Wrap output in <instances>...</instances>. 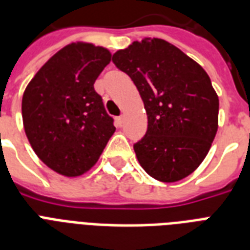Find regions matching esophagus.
<instances>
[{
	"label": "esophagus",
	"mask_w": 250,
	"mask_h": 250,
	"mask_svg": "<svg viewBox=\"0 0 250 250\" xmlns=\"http://www.w3.org/2000/svg\"><path fill=\"white\" fill-rule=\"evenodd\" d=\"M115 123H117V127H122V125H123V115L118 117L117 119H115Z\"/></svg>",
	"instance_id": "obj_1"
}]
</instances>
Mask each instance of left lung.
Masks as SVG:
<instances>
[{
	"mask_svg": "<svg viewBox=\"0 0 250 250\" xmlns=\"http://www.w3.org/2000/svg\"><path fill=\"white\" fill-rule=\"evenodd\" d=\"M113 62L132 79L148 115L145 136L133 145L152 178H187L209 153L218 129L219 100L209 75L175 45L145 37L114 53Z\"/></svg>",
	"mask_w": 250,
	"mask_h": 250,
	"instance_id": "1",
	"label": "left lung"
}]
</instances>
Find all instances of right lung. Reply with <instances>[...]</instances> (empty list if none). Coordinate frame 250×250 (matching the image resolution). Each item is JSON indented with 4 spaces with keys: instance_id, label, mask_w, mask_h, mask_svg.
Segmentation results:
<instances>
[{
    "instance_id": "obj_1",
    "label": "right lung",
    "mask_w": 250,
    "mask_h": 250,
    "mask_svg": "<svg viewBox=\"0 0 250 250\" xmlns=\"http://www.w3.org/2000/svg\"><path fill=\"white\" fill-rule=\"evenodd\" d=\"M106 48L72 42L36 72L21 100L29 144L49 168L75 178L96 165L115 127L94 82L110 63Z\"/></svg>"
}]
</instances>
